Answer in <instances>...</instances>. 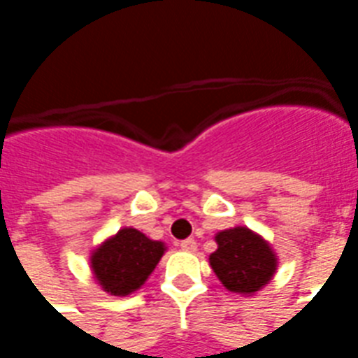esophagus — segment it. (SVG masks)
<instances>
[{
  "label": "esophagus",
  "instance_id": "obj_1",
  "mask_svg": "<svg viewBox=\"0 0 358 358\" xmlns=\"http://www.w3.org/2000/svg\"><path fill=\"white\" fill-rule=\"evenodd\" d=\"M180 248L184 249V251H195L197 249V241L194 238H187V240L180 241Z\"/></svg>",
  "mask_w": 358,
  "mask_h": 358
}]
</instances>
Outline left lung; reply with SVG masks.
Returning a JSON list of instances; mask_svg holds the SVG:
<instances>
[{
  "instance_id": "obj_1",
  "label": "left lung",
  "mask_w": 358,
  "mask_h": 358,
  "mask_svg": "<svg viewBox=\"0 0 358 358\" xmlns=\"http://www.w3.org/2000/svg\"><path fill=\"white\" fill-rule=\"evenodd\" d=\"M217 243L209 263L226 289L249 295L274 276L276 257L268 243L249 228L238 226L217 234Z\"/></svg>"
}]
</instances>
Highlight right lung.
<instances>
[{"mask_svg":"<svg viewBox=\"0 0 358 358\" xmlns=\"http://www.w3.org/2000/svg\"><path fill=\"white\" fill-rule=\"evenodd\" d=\"M163 253L164 245L161 241L149 240L134 228H124L95 249L92 268L105 292L128 295L143 285Z\"/></svg>","mask_w":358,"mask_h":358,"instance_id":"add662e5","label":"right lung"}]
</instances>
